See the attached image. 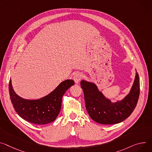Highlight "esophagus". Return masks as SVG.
I'll return each mask as SVG.
<instances>
[{"label": "esophagus", "instance_id": "esophagus-1", "mask_svg": "<svg viewBox=\"0 0 152 152\" xmlns=\"http://www.w3.org/2000/svg\"><path fill=\"white\" fill-rule=\"evenodd\" d=\"M82 75L81 73H77L73 77V80H75V83H78V82L82 79Z\"/></svg>", "mask_w": 152, "mask_h": 152}]
</instances>
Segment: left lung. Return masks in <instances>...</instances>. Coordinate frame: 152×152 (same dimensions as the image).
I'll return each mask as SVG.
<instances>
[{
	"mask_svg": "<svg viewBox=\"0 0 152 152\" xmlns=\"http://www.w3.org/2000/svg\"><path fill=\"white\" fill-rule=\"evenodd\" d=\"M80 86L88 113L93 121L102 124H118L130 116L137 105L140 93L137 73L130 93L122 101L114 103L107 99L94 84L82 80Z\"/></svg>",
	"mask_w": 152,
	"mask_h": 152,
	"instance_id": "obj_1",
	"label": "left lung"
}]
</instances>
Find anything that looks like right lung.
<instances>
[{
    "instance_id": "add662e5",
    "label": "right lung",
    "mask_w": 152,
    "mask_h": 152,
    "mask_svg": "<svg viewBox=\"0 0 152 152\" xmlns=\"http://www.w3.org/2000/svg\"><path fill=\"white\" fill-rule=\"evenodd\" d=\"M74 84L75 82L72 79L64 80L45 97L28 100L20 98L15 92L10 79L9 92L12 106L22 118L33 124L43 125L56 119L61 108L63 95Z\"/></svg>"
}]
</instances>
